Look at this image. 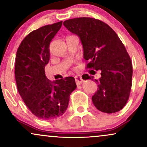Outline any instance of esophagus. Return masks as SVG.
Wrapping results in <instances>:
<instances>
[{
	"instance_id": "esophagus-1",
	"label": "esophagus",
	"mask_w": 147,
	"mask_h": 147,
	"mask_svg": "<svg viewBox=\"0 0 147 147\" xmlns=\"http://www.w3.org/2000/svg\"><path fill=\"white\" fill-rule=\"evenodd\" d=\"M75 78L76 81V84H77V85H79V84H81L84 82V79H82V76L81 75H76Z\"/></svg>"
}]
</instances>
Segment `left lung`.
I'll return each mask as SVG.
<instances>
[{"label": "left lung", "instance_id": "8db88e82", "mask_svg": "<svg viewBox=\"0 0 147 147\" xmlns=\"http://www.w3.org/2000/svg\"><path fill=\"white\" fill-rule=\"evenodd\" d=\"M63 25L80 38L84 58L87 62L86 68L101 72L99 79H93L88 74L84 78L91 79L98 85L97 91L92 97L94 105L106 113L122 110L129 98L133 66L117 34L109 25L94 18H72L64 21Z\"/></svg>", "mask_w": 147, "mask_h": 147}]
</instances>
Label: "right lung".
<instances>
[{
	"label": "right lung",
	"instance_id": "right-lung-1",
	"mask_svg": "<svg viewBox=\"0 0 147 147\" xmlns=\"http://www.w3.org/2000/svg\"><path fill=\"white\" fill-rule=\"evenodd\" d=\"M62 21L31 32L18 47L15 59V79L20 95L32 113L43 120L56 119L68 106L77 88L72 77L50 82L45 75L50 60V43Z\"/></svg>",
	"mask_w": 147,
	"mask_h": 147
}]
</instances>
